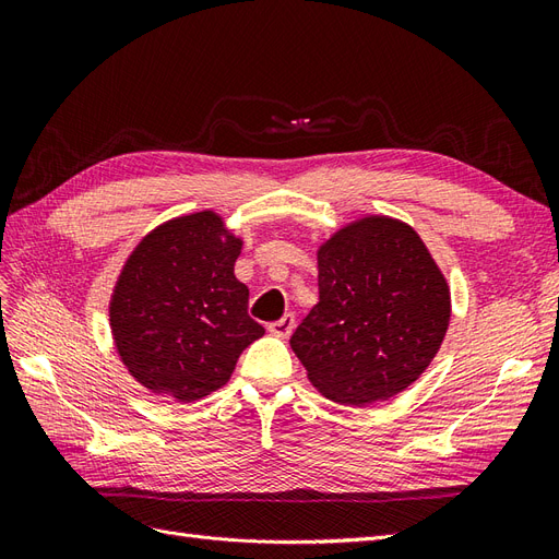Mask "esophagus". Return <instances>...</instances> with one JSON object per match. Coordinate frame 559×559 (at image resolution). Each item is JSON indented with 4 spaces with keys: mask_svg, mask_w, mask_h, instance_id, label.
Listing matches in <instances>:
<instances>
[{
    "mask_svg": "<svg viewBox=\"0 0 559 559\" xmlns=\"http://www.w3.org/2000/svg\"><path fill=\"white\" fill-rule=\"evenodd\" d=\"M294 326H296L294 314H284L282 319L273 321V324H267V331L273 333V335H277V337H289L292 331H294Z\"/></svg>",
    "mask_w": 559,
    "mask_h": 559,
    "instance_id": "34e87169",
    "label": "esophagus"
}]
</instances>
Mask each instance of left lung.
Masks as SVG:
<instances>
[{
	"instance_id": "1",
	"label": "left lung",
	"mask_w": 559,
	"mask_h": 559,
	"mask_svg": "<svg viewBox=\"0 0 559 559\" xmlns=\"http://www.w3.org/2000/svg\"><path fill=\"white\" fill-rule=\"evenodd\" d=\"M319 302L292 335L310 382L343 405L386 401L425 373L450 324V289L419 235L366 216L317 251Z\"/></svg>"
}]
</instances>
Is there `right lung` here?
<instances>
[{
	"label": "right lung",
	"mask_w": 559,
	"mask_h": 559,
	"mask_svg": "<svg viewBox=\"0 0 559 559\" xmlns=\"http://www.w3.org/2000/svg\"><path fill=\"white\" fill-rule=\"evenodd\" d=\"M240 249L242 240L207 210L158 226L130 253L109 321L118 357L154 394L179 403L205 399L265 333L233 273Z\"/></svg>",
	"instance_id": "add662e5"
}]
</instances>
